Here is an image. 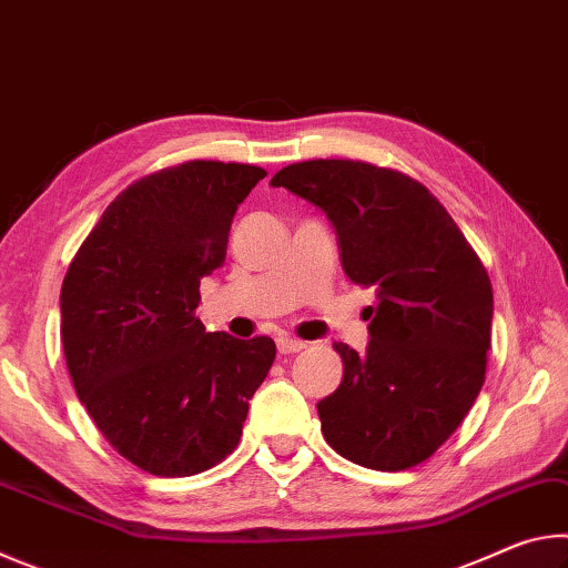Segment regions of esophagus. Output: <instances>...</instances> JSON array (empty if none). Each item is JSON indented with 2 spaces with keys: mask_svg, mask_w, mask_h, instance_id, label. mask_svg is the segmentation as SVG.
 <instances>
[{
  "mask_svg": "<svg viewBox=\"0 0 568 568\" xmlns=\"http://www.w3.org/2000/svg\"><path fill=\"white\" fill-rule=\"evenodd\" d=\"M303 348H305V343L297 341V338H287V335L277 338V353H283V355H291V353H297Z\"/></svg>",
  "mask_w": 568,
  "mask_h": 568,
  "instance_id": "1",
  "label": "esophagus"
}]
</instances>
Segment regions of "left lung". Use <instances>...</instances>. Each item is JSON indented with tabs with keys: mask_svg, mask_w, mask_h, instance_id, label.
Masks as SVG:
<instances>
[{
	"mask_svg": "<svg viewBox=\"0 0 568 568\" xmlns=\"http://www.w3.org/2000/svg\"><path fill=\"white\" fill-rule=\"evenodd\" d=\"M273 187L321 207L353 283L376 287L371 343L343 358V381L318 403L321 428L343 458L406 470L460 426L486 378L494 291L486 267L430 192L358 160H307Z\"/></svg>",
	"mask_w": 568,
	"mask_h": 568,
	"instance_id": "8db88e82",
	"label": "left lung"
}]
</instances>
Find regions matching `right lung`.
I'll return each instance as SVG.
<instances>
[{"label": "right lung", "instance_id": "obj_1", "mask_svg": "<svg viewBox=\"0 0 568 568\" xmlns=\"http://www.w3.org/2000/svg\"><path fill=\"white\" fill-rule=\"evenodd\" d=\"M267 172L190 160L132 182L64 275L62 348L100 434L152 476H192L233 454L275 361L267 335L207 333L200 277L225 263L235 210Z\"/></svg>", "mask_w": 568, "mask_h": 568}]
</instances>
